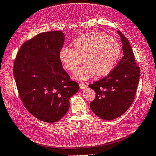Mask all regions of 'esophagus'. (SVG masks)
I'll return each instance as SVG.
<instances>
[{
	"mask_svg": "<svg viewBox=\"0 0 156 156\" xmlns=\"http://www.w3.org/2000/svg\"><path fill=\"white\" fill-rule=\"evenodd\" d=\"M79 84L80 88H81V90H83V89H84V88H86L87 87V84H84V83H80Z\"/></svg>",
	"mask_w": 156,
	"mask_h": 156,
	"instance_id": "1",
	"label": "esophagus"
}]
</instances>
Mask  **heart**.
Segmentation results:
<instances>
[{
	"label": "heart",
	"mask_w": 156,
	"mask_h": 156,
	"mask_svg": "<svg viewBox=\"0 0 156 156\" xmlns=\"http://www.w3.org/2000/svg\"><path fill=\"white\" fill-rule=\"evenodd\" d=\"M73 49L60 50L59 58L65 69L75 72L79 65L83 64L75 73V78L85 81L96 75L103 77L109 74L119 60L120 45L115 38L104 33L90 32L73 40Z\"/></svg>",
	"instance_id": "heart-1"
}]
</instances>
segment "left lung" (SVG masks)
<instances>
[{"label":"left lung","instance_id":"left-lung-1","mask_svg":"<svg viewBox=\"0 0 156 156\" xmlns=\"http://www.w3.org/2000/svg\"><path fill=\"white\" fill-rule=\"evenodd\" d=\"M123 56L105 77L89 84L96 92L90 103L94 114L103 120H111L120 116L133 103L139 82L140 68L136 66L129 42L120 31Z\"/></svg>","mask_w":156,"mask_h":156}]
</instances>
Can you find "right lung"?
<instances>
[{
  "mask_svg": "<svg viewBox=\"0 0 156 156\" xmlns=\"http://www.w3.org/2000/svg\"><path fill=\"white\" fill-rule=\"evenodd\" d=\"M64 41L61 31L40 33L21 46L13 75L27 110L38 120L53 123L66 114L69 98L79 88L59 58Z\"/></svg>",
  "mask_w": 156,
  "mask_h": 156,
  "instance_id": "add662e5",
  "label": "right lung"
}]
</instances>
